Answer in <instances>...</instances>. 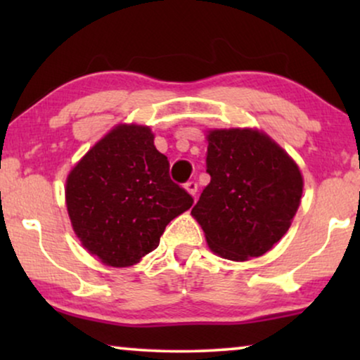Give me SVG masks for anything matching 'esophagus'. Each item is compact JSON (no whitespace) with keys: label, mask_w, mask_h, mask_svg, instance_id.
I'll list each match as a JSON object with an SVG mask.
<instances>
[{"label":"esophagus","mask_w":360,"mask_h":360,"mask_svg":"<svg viewBox=\"0 0 360 360\" xmlns=\"http://www.w3.org/2000/svg\"><path fill=\"white\" fill-rule=\"evenodd\" d=\"M185 190L188 191V193H190L191 196H195V195H196V191H198V184H196L195 180L186 181V184H185Z\"/></svg>","instance_id":"obj_1"}]
</instances>
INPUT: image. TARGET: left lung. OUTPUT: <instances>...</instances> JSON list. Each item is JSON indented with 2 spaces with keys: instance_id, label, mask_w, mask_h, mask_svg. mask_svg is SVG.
<instances>
[{
  "instance_id": "obj_1",
  "label": "left lung",
  "mask_w": 360,
  "mask_h": 360,
  "mask_svg": "<svg viewBox=\"0 0 360 360\" xmlns=\"http://www.w3.org/2000/svg\"><path fill=\"white\" fill-rule=\"evenodd\" d=\"M211 176L191 214L213 252L229 260L259 257L287 233L303 193L298 165L269 136L252 129L208 134Z\"/></svg>"
}]
</instances>
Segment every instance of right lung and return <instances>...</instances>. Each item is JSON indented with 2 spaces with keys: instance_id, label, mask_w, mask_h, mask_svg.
Here are the masks:
<instances>
[{
  "instance_id": "right-lung-1",
  "label": "right lung",
  "mask_w": 360,
  "mask_h": 360,
  "mask_svg": "<svg viewBox=\"0 0 360 360\" xmlns=\"http://www.w3.org/2000/svg\"><path fill=\"white\" fill-rule=\"evenodd\" d=\"M149 127L116 126L67 179V210L83 248L111 267L157 249L165 226L193 205L172 181Z\"/></svg>"
}]
</instances>
